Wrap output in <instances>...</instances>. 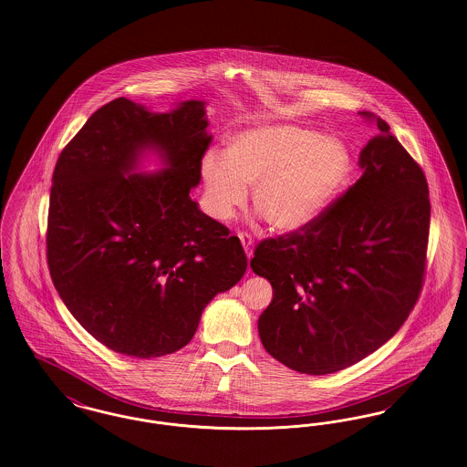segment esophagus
Listing matches in <instances>:
<instances>
[{
	"label": "esophagus",
	"mask_w": 467,
	"mask_h": 467,
	"mask_svg": "<svg viewBox=\"0 0 467 467\" xmlns=\"http://www.w3.org/2000/svg\"><path fill=\"white\" fill-rule=\"evenodd\" d=\"M237 235H239L241 243L244 245V251L245 254H247V258H251V256H253V237H251L249 234H245V232H239Z\"/></svg>",
	"instance_id": "esophagus-1"
}]
</instances>
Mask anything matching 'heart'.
<instances>
[{
  "label": "heart",
  "mask_w": 467,
  "mask_h": 467,
  "mask_svg": "<svg viewBox=\"0 0 467 467\" xmlns=\"http://www.w3.org/2000/svg\"><path fill=\"white\" fill-rule=\"evenodd\" d=\"M351 150L337 137L294 124H264L228 139L222 156L202 160L205 205L226 222L247 198L274 230L295 232L332 203L349 179Z\"/></svg>",
  "instance_id": "1"
}]
</instances>
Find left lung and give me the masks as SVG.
Masks as SVG:
<instances>
[{"instance_id": "left-lung-1", "label": "left lung", "mask_w": 467, "mask_h": 467, "mask_svg": "<svg viewBox=\"0 0 467 467\" xmlns=\"http://www.w3.org/2000/svg\"><path fill=\"white\" fill-rule=\"evenodd\" d=\"M374 118L370 112H360ZM362 177L315 222L254 249L251 269L274 298L258 332L270 355L304 374L349 368L387 343L421 292L431 223L425 173L376 119Z\"/></svg>"}]
</instances>
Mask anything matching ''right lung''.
Masks as SVG:
<instances>
[{
  "mask_svg": "<svg viewBox=\"0 0 467 467\" xmlns=\"http://www.w3.org/2000/svg\"><path fill=\"white\" fill-rule=\"evenodd\" d=\"M207 126L203 101L156 114L116 99L57 158L50 277L74 318L116 353L154 358L181 349L205 306L247 269L239 237L190 197L213 140ZM146 150L161 154L163 171L132 172Z\"/></svg>",
  "mask_w": 467,
  "mask_h": 467,
  "instance_id": "1",
  "label": "right lung"
}]
</instances>
